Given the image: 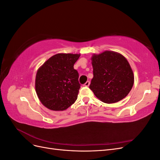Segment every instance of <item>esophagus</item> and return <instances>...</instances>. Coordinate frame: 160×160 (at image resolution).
Listing matches in <instances>:
<instances>
[{"instance_id": "1", "label": "esophagus", "mask_w": 160, "mask_h": 160, "mask_svg": "<svg viewBox=\"0 0 160 160\" xmlns=\"http://www.w3.org/2000/svg\"><path fill=\"white\" fill-rule=\"evenodd\" d=\"M89 85H90V81H87L86 83H85L83 85H84L85 87H89Z\"/></svg>"}]
</instances>
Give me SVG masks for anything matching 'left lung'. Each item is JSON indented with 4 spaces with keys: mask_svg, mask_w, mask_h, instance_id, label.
I'll use <instances>...</instances> for the list:
<instances>
[{
    "mask_svg": "<svg viewBox=\"0 0 160 160\" xmlns=\"http://www.w3.org/2000/svg\"><path fill=\"white\" fill-rule=\"evenodd\" d=\"M93 77L89 88L105 103L118 102L132 90L134 75L129 62L119 52L105 51L91 57Z\"/></svg>",
    "mask_w": 160,
    "mask_h": 160,
    "instance_id": "1",
    "label": "left lung"
}]
</instances>
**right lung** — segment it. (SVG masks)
Wrapping results in <instances>:
<instances>
[{"instance_id":"1","label":"right lung","mask_w":160,"mask_h":160,"mask_svg":"<svg viewBox=\"0 0 160 160\" xmlns=\"http://www.w3.org/2000/svg\"><path fill=\"white\" fill-rule=\"evenodd\" d=\"M80 54L58 53L37 70L36 93L41 103L52 111H64L77 99L80 84L74 64Z\"/></svg>"}]
</instances>
